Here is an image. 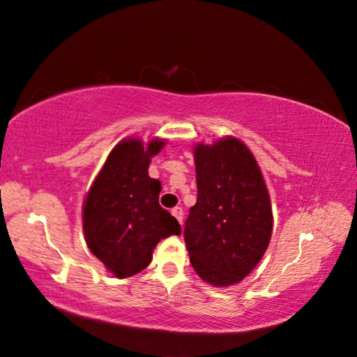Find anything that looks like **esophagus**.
<instances>
[{"mask_svg":"<svg viewBox=\"0 0 357 357\" xmlns=\"http://www.w3.org/2000/svg\"><path fill=\"white\" fill-rule=\"evenodd\" d=\"M172 215H173L174 218L178 220L179 223H183V218H184V217H183V215H184V213H183V208H181V207H174V208H172Z\"/></svg>","mask_w":357,"mask_h":357,"instance_id":"1","label":"esophagus"}]
</instances>
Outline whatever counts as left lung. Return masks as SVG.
<instances>
[{"label": "left lung", "instance_id": "8db88e82", "mask_svg": "<svg viewBox=\"0 0 357 357\" xmlns=\"http://www.w3.org/2000/svg\"><path fill=\"white\" fill-rule=\"evenodd\" d=\"M197 202L184 241L190 264L213 286L238 283L252 272L272 236V205L254 155L234 137L195 147Z\"/></svg>", "mask_w": 357, "mask_h": 357}]
</instances>
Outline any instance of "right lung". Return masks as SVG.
Returning a JSON list of instances; mask_svg holds the SVG:
<instances>
[{
    "label": "right lung",
    "instance_id": "right-lung-1",
    "mask_svg": "<svg viewBox=\"0 0 357 357\" xmlns=\"http://www.w3.org/2000/svg\"><path fill=\"white\" fill-rule=\"evenodd\" d=\"M163 140L128 139L108 155L84 204L89 249L118 278L144 270L160 239L181 234V225L158 204L162 184L149 176L150 158Z\"/></svg>",
    "mask_w": 357,
    "mask_h": 357
}]
</instances>
